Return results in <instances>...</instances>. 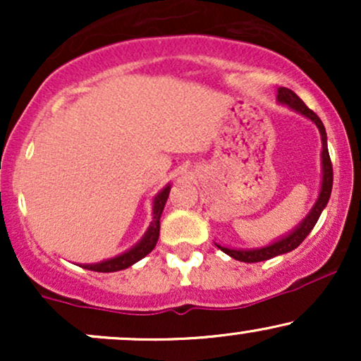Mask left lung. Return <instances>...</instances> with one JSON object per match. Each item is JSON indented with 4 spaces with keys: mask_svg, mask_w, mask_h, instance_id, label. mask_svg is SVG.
I'll use <instances>...</instances> for the list:
<instances>
[{
    "mask_svg": "<svg viewBox=\"0 0 361 361\" xmlns=\"http://www.w3.org/2000/svg\"><path fill=\"white\" fill-rule=\"evenodd\" d=\"M276 100H279L281 105H287L288 109L299 111L300 115L307 117L309 120H312L319 128V134H321V140H322V152H321V161H322V183H321V192H319V197L314 204L310 212L305 215V219L302 221L292 233L283 235V238L279 239V241L268 244L264 247H256V250H231V247H224L221 244H217V247L221 251L229 255L231 258L238 259V261H244V263H258V261H264V259H271L279 255H285V252H290L292 250H295L297 246H300V243L307 238L310 231L314 229L319 217H321L322 210L327 205L331 197V190H333V164H331V157H329V151H327V135H326V128L322 126L321 118L314 114L312 110L305 105L304 102L293 93L292 90L288 88H279V94H276Z\"/></svg>",
    "mask_w": 361,
    "mask_h": 361,
    "instance_id": "8db88e82",
    "label": "left lung"
}]
</instances>
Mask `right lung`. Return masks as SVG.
I'll return each instance as SVG.
<instances>
[{
    "label": "right lung",
    "mask_w": 361,
    "mask_h": 361,
    "mask_svg": "<svg viewBox=\"0 0 361 361\" xmlns=\"http://www.w3.org/2000/svg\"><path fill=\"white\" fill-rule=\"evenodd\" d=\"M169 190H171V185H166L159 193L154 197V202H152V222L146 231V234L142 235V239L135 244L134 247L122 252V255L115 256V258L100 261V263H91V264H81L82 268L91 271H100V273H111V271H120L126 270V268L132 267L134 263H137L139 259H142L144 256H147L149 252L154 250L157 238H159V219L161 214H163L164 205H166Z\"/></svg>",
    "instance_id": "right-lung-1"
}]
</instances>
